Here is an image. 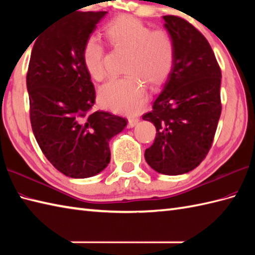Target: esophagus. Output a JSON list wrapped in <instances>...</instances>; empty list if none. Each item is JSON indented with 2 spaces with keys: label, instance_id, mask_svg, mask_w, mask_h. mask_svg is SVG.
I'll use <instances>...</instances> for the list:
<instances>
[{
  "label": "esophagus",
  "instance_id": "1",
  "mask_svg": "<svg viewBox=\"0 0 255 255\" xmlns=\"http://www.w3.org/2000/svg\"><path fill=\"white\" fill-rule=\"evenodd\" d=\"M138 122H139V118L138 117H130V118L128 119V127L129 128L134 127L138 124Z\"/></svg>",
  "mask_w": 255,
  "mask_h": 255
}]
</instances>
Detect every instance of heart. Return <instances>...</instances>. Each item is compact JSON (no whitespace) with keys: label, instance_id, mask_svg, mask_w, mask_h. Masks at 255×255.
I'll return each instance as SVG.
<instances>
[{"label":"heart","instance_id":"obj_1","mask_svg":"<svg viewBox=\"0 0 255 255\" xmlns=\"http://www.w3.org/2000/svg\"><path fill=\"white\" fill-rule=\"evenodd\" d=\"M106 40L115 51L128 53L127 77L112 80L100 91L103 106L118 113L136 114L147 101L145 85L163 84L175 63V42L165 29H153L133 16L123 15L105 27ZM86 71L96 81L110 78L106 48L96 38H89L82 50Z\"/></svg>","mask_w":255,"mask_h":255}]
</instances>
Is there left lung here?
Wrapping results in <instances>:
<instances>
[{"label": "left lung", "instance_id": "left-lung-1", "mask_svg": "<svg viewBox=\"0 0 255 255\" xmlns=\"http://www.w3.org/2000/svg\"><path fill=\"white\" fill-rule=\"evenodd\" d=\"M175 42V63L152 111L156 136L144 158L156 172L184 174L200 164L211 148L221 114V70L209 42L186 19L163 16Z\"/></svg>", "mask_w": 255, "mask_h": 255}]
</instances>
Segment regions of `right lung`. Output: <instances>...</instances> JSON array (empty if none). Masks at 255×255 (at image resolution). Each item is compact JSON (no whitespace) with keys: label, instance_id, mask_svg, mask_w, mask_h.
Wrapping results in <instances>:
<instances>
[{"label":"right lung","instance_id":"obj_1","mask_svg":"<svg viewBox=\"0 0 255 255\" xmlns=\"http://www.w3.org/2000/svg\"><path fill=\"white\" fill-rule=\"evenodd\" d=\"M107 12H75L40 32L26 75L29 117L47 160L73 178L96 175L111 161L110 140L127 119L92 108L95 89L83 63L84 42Z\"/></svg>","mask_w":255,"mask_h":255}]
</instances>
